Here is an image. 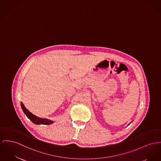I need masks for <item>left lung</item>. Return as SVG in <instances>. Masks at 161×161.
<instances>
[{
  "label": "left lung",
  "mask_w": 161,
  "mask_h": 161,
  "mask_svg": "<svg viewBox=\"0 0 161 161\" xmlns=\"http://www.w3.org/2000/svg\"><path fill=\"white\" fill-rule=\"evenodd\" d=\"M130 123H129V124H130Z\"/></svg>",
  "instance_id": "8db88e82"
}]
</instances>
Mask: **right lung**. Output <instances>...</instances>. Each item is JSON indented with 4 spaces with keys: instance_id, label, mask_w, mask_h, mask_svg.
Listing matches in <instances>:
<instances>
[{
    "instance_id": "add662e5",
    "label": "right lung",
    "mask_w": 161,
    "mask_h": 161,
    "mask_svg": "<svg viewBox=\"0 0 161 161\" xmlns=\"http://www.w3.org/2000/svg\"><path fill=\"white\" fill-rule=\"evenodd\" d=\"M22 109L24 112V113L25 114V115L31 121H32L33 123L36 125H51L54 123V121L48 119L46 118H40L35 115H33L32 113H31L28 109H27L22 103H21Z\"/></svg>"
}]
</instances>
